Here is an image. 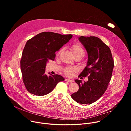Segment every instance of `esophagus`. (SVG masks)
Listing matches in <instances>:
<instances>
[{
    "instance_id": "obj_1",
    "label": "esophagus",
    "mask_w": 131,
    "mask_h": 131,
    "mask_svg": "<svg viewBox=\"0 0 131 131\" xmlns=\"http://www.w3.org/2000/svg\"><path fill=\"white\" fill-rule=\"evenodd\" d=\"M65 81H67V82H70V83H72L73 82L72 80H70V79H65Z\"/></svg>"
}]
</instances>
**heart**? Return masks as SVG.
Returning <instances> with one entry per match:
<instances>
[{
  "label": "heart",
  "mask_w": 131,
  "mask_h": 131,
  "mask_svg": "<svg viewBox=\"0 0 131 131\" xmlns=\"http://www.w3.org/2000/svg\"><path fill=\"white\" fill-rule=\"evenodd\" d=\"M71 50L72 52V53L74 57H77V56H82L83 57L84 56V51L82 47V46L80 45H73L71 47ZM62 50H60L57 53V56L59 55L62 52ZM76 71V69L75 68L67 67L64 70V73L66 74L67 76L71 77L73 74Z\"/></svg>",
  "instance_id": "1"
}]
</instances>
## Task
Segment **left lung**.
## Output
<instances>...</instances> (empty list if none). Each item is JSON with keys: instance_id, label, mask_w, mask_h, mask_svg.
Returning a JSON list of instances; mask_svg holds the SVG:
<instances>
[{"instance_id": "left-lung-1", "label": "left lung", "mask_w": 131, "mask_h": 131, "mask_svg": "<svg viewBox=\"0 0 131 131\" xmlns=\"http://www.w3.org/2000/svg\"><path fill=\"white\" fill-rule=\"evenodd\" d=\"M78 39L88 55L87 65L78 77H89L83 83L82 80H74L79 89L71 97L78 103L90 104L97 101L107 90L114 62L110 49L98 37L81 36Z\"/></svg>"}]
</instances>
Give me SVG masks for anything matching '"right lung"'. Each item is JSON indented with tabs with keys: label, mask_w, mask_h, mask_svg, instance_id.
Listing matches in <instances>:
<instances>
[{
	"label": "right lung",
	"mask_w": 131,
	"mask_h": 131,
	"mask_svg": "<svg viewBox=\"0 0 131 131\" xmlns=\"http://www.w3.org/2000/svg\"><path fill=\"white\" fill-rule=\"evenodd\" d=\"M72 35L42 32L28 40L23 49L21 69L27 90L35 95L43 96L50 93L58 83L65 79L59 74L47 76V63L54 61L59 51L72 38Z\"/></svg>",
	"instance_id": "obj_1"
}]
</instances>
